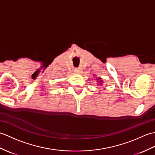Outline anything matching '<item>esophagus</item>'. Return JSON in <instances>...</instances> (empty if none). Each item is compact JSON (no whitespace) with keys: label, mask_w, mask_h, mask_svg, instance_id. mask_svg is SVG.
Instances as JSON below:
<instances>
[{"label":"esophagus","mask_w":155,"mask_h":155,"mask_svg":"<svg viewBox=\"0 0 155 155\" xmlns=\"http://www.w3.org/2000/svg\"><path fill=\"white\" fill-rule=\"evenodd\" d=\"M74 72H75V73H81V70L80 68H75L74 70Z\"/></svg>","instance_id":"obj_1"}]
</instances>
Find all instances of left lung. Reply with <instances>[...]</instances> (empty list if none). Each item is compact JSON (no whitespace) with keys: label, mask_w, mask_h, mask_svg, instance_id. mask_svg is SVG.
I'll return each instance as SVG.
<instances>
[{"label":"left lung","mask_w":155,"mask_h":155,"mask_svg":"<svg viewBox=\"0 0 155 155\" xmlns=\"http://www.w3.org/2000/svg\"><path fill=\"white\" fill-rule=\"evenodd\" d=\"M99 79H100V81H98V82H99V83H101V82H102V81H101V78H99ZM97 80H98V79H97ZM102 84V83H101V84Z\"/></svg>","instance_id":"1"}]
</instances>
